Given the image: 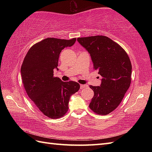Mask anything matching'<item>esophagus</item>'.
Returning a JSON list of instances; mask_svg holds the SVG:
<instances>
[{"instance_id": "34e87169", "label": "esophagus", "mask_w": 152, "mask_h": 152, "mask_svg": "<svg viewBox=\"0 0 152 152\" xmlns=\"http://www.w3.org/2000/svg\"><path fill=\"white\" fill-rule=\"evenodd\" d=\"M86 87H87L86 85L81 84V85H80V89H83V88H86Z\"/></svg>"}]
</instances>
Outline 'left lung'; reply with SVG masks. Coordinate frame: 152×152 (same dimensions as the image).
<instances>
[{
    "instance_id": "1",
    "label": "left lung",
    "mask_w": 152,
    "mask_h": 152,
    "mask_svg": "<svg viewBox=\"0 0 152 152\" xmlns=\"http://www.w3.org/2000/svg\"><path fill=\"white\" fill-rule=\"evenodd\" d=\"M77 40L88 51L93 69L102 78L100 86H89L94 92L89 108L97 114L107 115L120 104L130 87L129 57L118 44L107 37H82Z\"/></svg>"
}]
</instances>
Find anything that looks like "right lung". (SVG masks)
<instances>
[{"instance_id":"right-lung-1","label":"right lung","mask_w":152,"mask_h":152,"mask_svg":"<svg viewBox=\"0 0 152 152\" xmlns=\"http://www.w3.org/2000/svg\"><path fill=\"white\" fill-rule=\"evenodd\" d=\"M76 40V38H46L30 48L22 63V82L28 97L38 110L51 119L59 118L66 114L70 96L80 88L76 82H64L53 77V70H59L61 51L72 46Z\"/></svg>"}]
</instances>
